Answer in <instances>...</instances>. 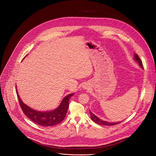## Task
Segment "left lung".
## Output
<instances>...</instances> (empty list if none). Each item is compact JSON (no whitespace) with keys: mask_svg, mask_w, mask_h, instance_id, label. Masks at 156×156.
I'll return each instance as SVG.
<instances>
[{"mask_svg":"<svg viewBox=\"0 0 156 156\" xmlns=\"http://www.w3.org/2000/svg\"><path fill=\"white\" fill-rule=\"evenodd\" d=\"M135 59L138 62L139 65H140L142 69H143V63H142V61L141 60L140 58V57L138 56L137 54H135ZM90 115H91V119L95 122L98 125H107V126H112V125H117V124H119L120 123V122H115V123H111V122H106V121H104V120H101L100 119H99L98 117H96L95 115H94L92 112H91V111L90 110Z\"/></svg>","mask_w":156,"mask_h":156,"instance_id":"1","label":"left lung"}]
</instances>
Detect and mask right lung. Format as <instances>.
<instances>
[{"instance_id":"right-lung-1","label":"right lung","mask_w":156,"mask_h":156,"mask_svg":"<svg viewBox=\"0 0 156 156\" xmlns=\"http://www.w3.org/2000/svg\"><path fill=\"white\" fill-rule=\"evenodd\" d=\"M16 92L21 108L24 114L34 123L42 126H52L60 123L65 117L69 105L70 98L73 94L66 96L62 101L57 108L49 112H39L29 107L25 104L18 95L16 88Z\"/></svg>"}]
</instances>
